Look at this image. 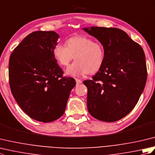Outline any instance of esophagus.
<instances>
[{"label": "esophagus", "instance_id": "obj_1", "mask_svg": "<svg viewBox=\"0 0 155 155\" xmlns=\"http://www.w3.org/2000/svg\"><path fill=\"white\" fill-rule=\"evenodd\" d=\"M75 81H76V83H77V84H81L82 83H83V81H82L81 80L77 79V78Z\"/></svg>", "mask_w": 155, "mask_h": 155}]
</instances>
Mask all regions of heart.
Wrapping results in <instances>:
<instances>
[{"label":"heart","instance_id":"1","mask_svg":"<svg viewBox=\"0 0 155 155\" xmlns=\"http://www.w3.org/2000/svg\"><path fill=\"white\" fill-rule=\"evenodd\" d=\"M66 45L58 43L53 49L54 57L61 65H68L74 57L75 61L66 69V75L79 77L88 73L94 74L103 67L105 52L99 42L78 36L68 38Z\"/></svg>","mask_w":155,"mask_h":155}]
</instances>
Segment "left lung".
I'll return each mask as SVG.
<instances>
[{"label":"left lung","instance_id":"left-lung-1","mask_svg":"<svg viewBox=\"0 0 155 155\" xmlns=\"http://www.w3.org/2000/svg\"><path fill=\"white\" fill-rule=\"evenodd\" d=\"M103 46V67L87 87V108L98 120L114 122L124 117L139 101L145 87L147 72L143 48L117 28H83Z\"/></svg>","mask_w":155,"mask_h":155}]
</instances>
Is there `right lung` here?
Listing matches in <instances>:
<instances>
[{
	"instance_id": "right-lung-1",
	"label": "right lung",
	"mask_w": 155,
	"mask_h": 155,
	"mask_svg": "<svg viewBox=\"0 0 155 155\" xmlns=\"http://www.w3.org/2000/svg\"><path fill=\"white\" fill-rule=\"evenodd\" d=\"M59 35L35 31L27 36L11 55L10 87L16 103L32 119L49 123L64 114L76 85L73 78L62 77L53 49Z\"/></svg>"
}]
</instances>
